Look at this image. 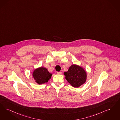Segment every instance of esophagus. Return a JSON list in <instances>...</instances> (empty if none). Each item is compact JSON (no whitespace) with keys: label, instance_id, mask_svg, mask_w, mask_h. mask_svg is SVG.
<instances>
[{"label":"esophagus","instance_id":"esophagus-1","mask_svg":"<svg viewBox=\"0 0 120 120\" xmlns=\"http://www.w3.org/2000/svg\"><path fill=\"white\" fill-rule=\"evenodd\" d=\"M57 74H58V75H62V72H61V71L58 72H57Z\"/></svg>","mask_w":120,"mask_h":120}]
</instances>
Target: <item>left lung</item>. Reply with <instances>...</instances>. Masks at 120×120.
<instances>
[{
	"instance_id": "left-lung-1",
	"label": "left lung",
	"mask_w": 120,
	"mask_h": 120,
	"mask_svg": "<svg viewBox=\"0 0 120 120\" xmlns=\"http://www.w3.org/2000/svg\"><path fill=\"white\" fill-rule=\"evenodd\" d=\"M66 79L72 86L78 87L86 81V73L83 68L73 64L69 67L68 71L64 73Z\"/></svg>"
}]
</instances>
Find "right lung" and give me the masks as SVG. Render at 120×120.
<instances>
[{
  "instance_id": "right-lung-1",
  "label": "right lung",
  "mask_w": 120,
  "mask_h": 120,
  "mask_svg": "<svg viewBox=\"0 0 120 120\" xmlns=\"http://www.w3.org/2000/svg\"><path fill=\"white\" fill-rule=\"evenodd\" d=\"M52 74L48 71V70L44 67H40L35 69L33 73V76L35 82L38 84L47 82L51 79Z\"/></svg>"
}]
</instances>
